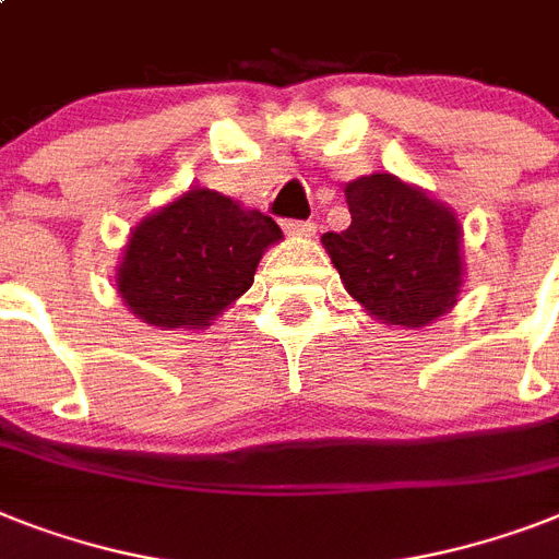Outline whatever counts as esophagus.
Segmentation results:
<instances>
[{
  "instance_id": "1",
  "label": "esophagus",
  "mask_w": 559,
  "mask_h": 559,
  "mask_svg": "<svg viewBox=\"0 0 559 559\" xmlns=\"http://www.w3.org/2000/svg\"><path fill=\"white\" fill-rule=\"evenodd\" d=\"M316 229L319 226L312 221H284V233L295 235V238H310V235H316Z\"/></svg>"
}]
</instances>
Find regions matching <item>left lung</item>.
I'll list each match as a JSON object with an SVG mask.
<instances>
[{"mask_svg":"<svg viewBox=\"0 0 559 559\" xmlns=\"http://www.w3.org/2000/svg\"><path fill=\"white\" fill-rule=\"evenodd\" d=\"M350 226L321 235L344 289L382 324H433L460 301L462 224L451 206L396 175L373 171L344 186Z\"/></svg>","mask_w":559,"mask_h":559,"instance_id":"obj_1","label":"left lung"}]
</instances>
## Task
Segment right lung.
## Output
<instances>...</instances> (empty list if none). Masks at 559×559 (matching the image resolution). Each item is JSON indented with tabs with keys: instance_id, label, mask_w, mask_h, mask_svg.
<instances>
[{
	"instance_id": "right-lung-1",
	"label": "right lung",
	"mask_w": 559,
	"mask_h": 559,
	"mask_svg": "<svg viewBox=\"0 0 559 559\" xmlns=\"http://www.w3.org/2000/svg\"><path fill=\"white\" fill-rule=\"evenodd\" d=\"M281 238V226L258 209L192 186L131 229L117 293L143 324L203 330L252 287Z\"/></svg>"
}]
</instances>
